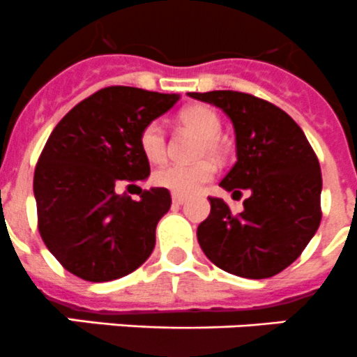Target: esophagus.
Here are the masks:
<instances>
[{"label":"esophagus","mask_w":357,"mask_h":357,"mask_svg":"<svg viewBox=\"0 0 357 357\" xmlns=\"http://www.w3.org/2000/svg\"><path fill=\"white\" fill-rule=\"evenodd\" d=\"M172 201H174L175 206H180V204L185 203V196H178V194H174V196H172Z\"/></svg>","instance_id":"obj_1"}]
</instances>
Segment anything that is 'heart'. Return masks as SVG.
<instances>
[{
    "mask_svg": "<svg viewBox=\"0 0 357 357\" xmlns=\"http://www.w3.org/2000/svg\"><path fill=\"white\" fill-rule=\"evenodd\" d=\"M178 121L185 128L201 135L199 144H197V156L220 158L224 154V142L218 137L222 121L215 109L201 104L190 105L180 112ZM139 142L144 156L153 163H160L167 156V137H165L163 126L158 121H151L144 126ZM213 174V163L204 160L194 165H167L154 172L153 180L158 187L168 189L170 192L189 196L196 192L201 185L210 182Z\"/></svg>",
    "mask_w": 357,
    "mask_h": 357,
    "instance_id": "b5f03b06",
    "label": "heart"
}]
</instances>
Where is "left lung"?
<instances>
[{
	"label": "left lung",
	"mask_w": 357,
	"mask_h": 357,
	"mask_svg": "<svg viewBox=\"0 0 357 357\" xmlns=\"http://www.w3.org/2000/svg\"><path fill=\"white\" fill-rule=\"evenodd\" d=\"M220 107L236 133V161L220 185L241 196L234 215L220 197L197 227L204 255L225 273L273 278L298 259L321 222L319 161L302 128L271 102L232 90L189 93Z\"/></svg>",
	"instance_id": "left-lung-1"
}]
</instances>
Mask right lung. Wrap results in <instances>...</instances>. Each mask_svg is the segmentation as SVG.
I'll return each instance as SVG.
<instances>
[{"label":"right lung","mask_w":357,"mask_h":357,"mask_svg":"<svg viewBox=\"0 0 357 357\" xmlns=\"http://www.w3.org/2000/svg\"><path fill=\"white\" fill-rule=\"evenodd\" d=\"M178 98L133 86L102 88L74 105L48 137L34 170L38 229L74 276L91 283L118 280L153 253L170 190L140 189L135 201L116 189L149 177L140 132Z\"/></svg>","instance_id":"add662e5"}]
</instances>
